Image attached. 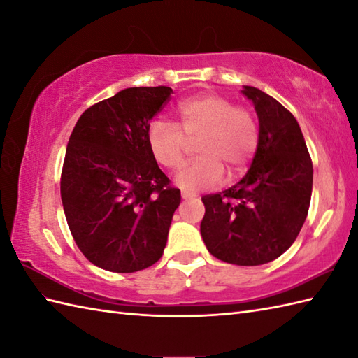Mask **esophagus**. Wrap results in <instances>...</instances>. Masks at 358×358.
<instances>
[{"mask_svg":"<svg viewBox=\"0 0 358 358\" xmlns=\"http://www.w3.org/2000/svg\"><path fill=\"white\" fill-rule=\"evenodd\" d=\"M194 196H196L195 194H191V192H181V199L183 200H189V199H194Z\"/></svg>","mask_w":358,"mask_h":358,"instance_id":"34e87169","label":"esophagus"}]
</instances>
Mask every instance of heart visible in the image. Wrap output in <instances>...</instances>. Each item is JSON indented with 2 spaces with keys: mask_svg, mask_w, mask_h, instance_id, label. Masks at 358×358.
<instances>
[{
  "mask_svg": "<svg viewBox=\"0 0 358 358\" xmlns=\"http://www.w3.org/2000/svg\"><path fill=\"white\" fill-rule=\"evenodd\" d=\"M177 124L154 121L148 129V144L155 162L172 172L181 169L189 143H196L200 158L178 173L177 185L186 191H201L246 171L258 144L252 113L218 95H203L178 104Z\"/></svg>",
  "mask_w": 358,
  "mask_h": 358,
  "instance_id": "1",
  "label": "heart"
}]
</instances>
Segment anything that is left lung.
<instances>
[{"instance_id":"1","label":"left lung","mask_w":358,"mask_h":358,"mask_svg":"<svg viewBox=\"0 0 358 358\" xmlns=\"http://www.w3.org/2000/svg\"><path fill=\"white\" fill-rule=\"evenodd\" d=\"M258 117L257 152L248 173L223 192L204 195L200 232L218 260L258 266L291 248L313 194V162L295 117L260 89L241 90Z\"/></svg>"}]
</instances>
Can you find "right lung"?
I'll list each match as a JSON object with an SVG mask.
<instances>
[{"label": "right lung", "instance_id": "1", "mask_svg": "<svg viewBox=\"0 0 358 358\" xmlns=\"http://www.w3.org/2000/svg\"><path fill=\"white\" fill-rule=\"evenodd\" d=\"M171 94L127 87L90 106L73 127L62 201L75 243L98 268L136 272L163 255L181 195L152 157L148 129Z\"/></svg>", "mask_w": 358, "mask_h": 358}]
</instances>
